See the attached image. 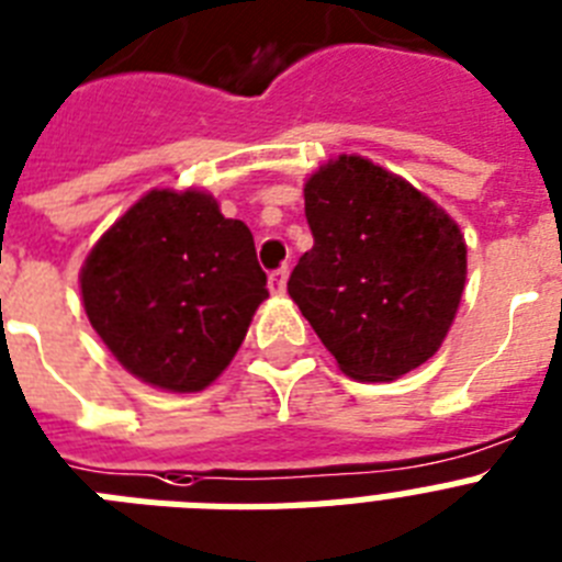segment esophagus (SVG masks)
<instances>
[{
	"label": "esophagus",
	"instance_id": "esophagus-1",
	"mask_svg": "<svg viewBox=\"0 0 562 562\" xmlns=\"http://www.w3.org/2000/svg\"><path fill=\"white\" fill-rule=\"evenodd\" d=\"M285 285H289V268H277V271H271V277H268V289H271V294L282 296L285 294Z\"/></svg>",
	"mask_w": 562,
	"mask_h": 562
}]
</instances>
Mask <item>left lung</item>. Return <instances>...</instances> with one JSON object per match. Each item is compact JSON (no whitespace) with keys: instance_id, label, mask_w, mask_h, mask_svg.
<instances>
[{"instance_id":"left-lung-1","label":"left lung","mask_w":562,"mask_h":562,"mask_svg":"<svg viewBox=\"0 0 562 562\" xmlns=\"http://www.w3.org/2000/svg\"><path fill=\"white\" fill-rule=\"evenodd\" d=\"M314 248L289 294L360 383H391L434 357L465 289L460 225L366 157L331 159L305 182Z\"/></svg>"}]
</instances>
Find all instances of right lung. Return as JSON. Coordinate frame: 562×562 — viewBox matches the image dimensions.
I'll list each match as a JSON object with an SVG mask.
<instances>
[{"label":"right lung","instance_id":"obj_1","mask_svg":"<svg viewBox=\"0 0 562 562\" xmlns=\"http://www.w3.org/2000/svg\"><path fill=\"white\" fill-rule=\"evenodd\" d=\"M79 289L113 357L173 394L228 369L268 296L248 225L196 188H154L134 202L91 248Z\"/></svg>","mask_w":562,"mask_h":562}]
</instances>
